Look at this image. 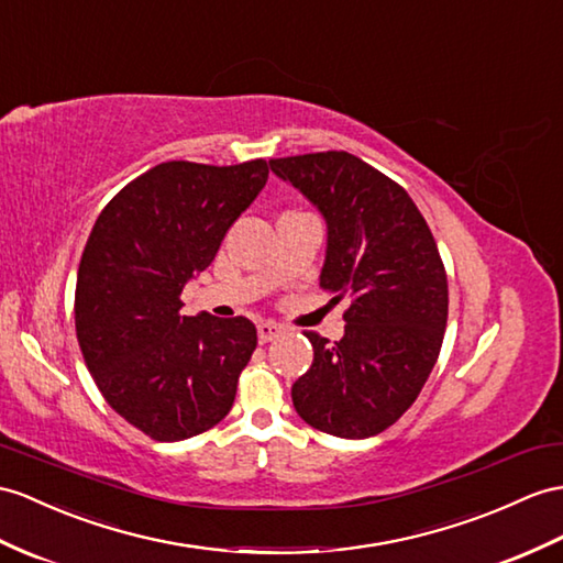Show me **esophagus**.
<instances>
[{
	"mask_svg": "<svg viewBox=\"0 0 563 563\" xmlns=\"http://www.w3.org/2000/svg\"><path fill=\"white\" fill-rule=\"evenodd\" d=\"M284 334V327L277 322H260L257 324V339L260 344H269V341L279 339Z\"/></svg>",
	"mask_w": 563,
	"mask_h": 563,
	"instance_id": "obj_1",
	"label": "esophagus"
}]
</instances>
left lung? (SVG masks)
Masks as SVG:
<instances>
[{"mask_svg":"<svg viewBox=\"0 0 563 563\" xmlns=\"http://www.w3.org/2000/svg\"><path fill=\"white\" fill-rule=\"evenodd\" d=\"M327 222L320 286L349 298L346 332H306L314 358L291 387L310 428L365 440L413 406L440 358L449 314L444 263L406 190L344 150L269 159Z\"/></svg>","mask_w":563,"mask_h":563,"instance_id":"8db88e82","label":"left lung"}]
</instances>
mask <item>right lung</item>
<instances>
[{"label":"right lung","mask_w":563,"mask_h":563,"mask_svg":"<svg viewBox=\"0 0 563 563\" xmlns=\"http://www.w3.org/2000/svg\"><path fill=\"white\" fill-rule=\"evenodd\" d=\"M265 159L147 169L104 205L76 279L80 353L117 413L157 442L208 432L257 346L251 320L181 314L188 279L267 184Z\"/></svg>","instance_id":"1"}]
</instances>
